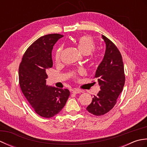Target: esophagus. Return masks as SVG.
Here are the masks:
<instances>
[{
    "label": "esophagus",
    "mask_w": 147,
    "mask_h": 147,
    "mask_svg": "<svg viewBox=\"0 0 147 147\" xmlns=\"http://www.w3.org/2000/svg\"><path fill=\"white\" fill-rule=\"evenodd\" d=\"M71 92H72V93H75V94H77V93L83 92V91H82V90L77 89V88H74V89H73V90H72Z\"/></svg>",
    "instance_id": "obj_1"
}]
</instances>
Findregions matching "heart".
<instances>
[{"label": "heart", "instance_id": "obj_1", "mask_svg": "<svg viewBox=\"0 0 147 147\" xmlns=\"http://www.w3.org/2000/svg\"><path fill=\"white\" fill-rule=\"evenodd\" d=\"M76 45L79 51L84 55H88L92 51L94 50L95 47V43L94 40L92 37L89 36H82L76 40ZM62 49L61 47L59 48L55 52V60L58 62L61 60V54ZM79 74L82 73V71L80 70L78 72ZM76 73L74 74V76H76Z\"/></svg>", "mask_w": 147, "mask_h": 147}]
</instances>
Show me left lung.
Returning a JSON list of instances; mask_svg holds the SVG:
<instances>
[{
    "mask_svg": "<svg viewBox=\"0 0 147 147\" xmlns=\"http://www.w3.org/2000/svg\"><path fill=\"white\" fill-rule=\"evenodd\" d=\"M102 37L106 49L95 75L98 78L100 91L93 96L91 104L86 107L90 113L95 115H104L114 107L125 83L124 64L119 51L107 37Z\"/></svg>",
    "mask_w": 147,
    "mask_h": 147,
    "instance_id": "obj_1",
    "label": "left lung"
}]
</instances>
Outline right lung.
<instances>
[{
  "mask_svg": "<svg viewBox=\"0 0 147 147\" xmlns=\"http://www.w3.org/2000/svg\"><path fill=\"white\" fill-rule=\"evenodd\" d=\"M60 34L41 36L24 53L19 67V83L31 106L40 116L54 117L65 105L70 92L47 85L46 71L53 65L52 51Z\"/></svg>",
  "mask_w": 147,
  "mask_h": 147,
  "instance_id": "obj_1",
  "label": "right lung"
}]
</instances>
